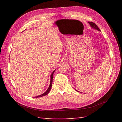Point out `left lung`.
<instances>
[{"instance_id":"left-lung-1","label":"left lung","mask_w":122,"mask_h":122,"mask_svg":"<svg viewBox=\"0 0 122 122\" xmlns=\"http://www.w3.org/2000/svg\"><path fill=\"white\" fill-rule=\"evenodd\" d=\"M88 23H89V24H90V26L92 28H93V29L97 30L98 31H101V30H100L99 28H98V27L97 26V25H96V24H95L94 23L92 22H88ZM76 91H77V90H76Z\"/></svg>"}]
</instances>
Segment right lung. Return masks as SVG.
Masks as SVG:
<instances>
[{
    "label": "right lung",
    "mask_w": 122,
    "mask_h": 122,
    "mask_svg": "<svg viewBox=\"0 0 122 122\" xmlns=\"http://www.w3.org/2000/svg\"><path fill=\"white\" fill-rule=\"evenodd\" d=\"M55 71H56V69L54 70L53 71L52 73V74H51V76H50V85H49V86L48 87V89H47V90H46L45 93H43V94H42L40 95H38V96H37V97H43V96L47 95L48 93H49V92H50V90L51 89V87H52V80H53V73H54V72H55Z\"/></svg>",
    "instance_id": "1"
}]
</instances>
